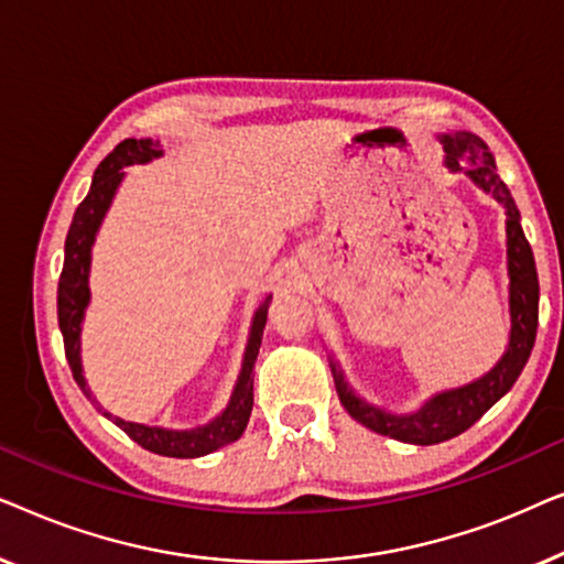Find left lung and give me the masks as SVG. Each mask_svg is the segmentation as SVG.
<instances>
[{"label":"left lung","instance_id":"left-lung-1","mask_svg":"<svg viewBox=\"0 0 564 564\" xmlns=\"http://www.w3.org/2000/svg\"><path fill=\"white\" fill-rule=\"evenodd\" d=\"M438 143L444 145V166L449 172H462L475 187L490 195L506 213V264H508V313H511V330H508V346L503 357L496 361L490 372L477 380L462 384V388L434 392L419 411L392 413L388 408L367 403L357 395L341 372V365L328 357L330 372H334L336 392L341 405L349 411L354 421L367 426L375 434L398 438V442L429 446L442 444L446 438L459 436L485 411H490L513 382L519 380L521 369L527 367L529 354L534 349L536 323H539V276L531 246L523 236L521 213L516 207L511 192L498 176L496 159L482 143V138L467 130H449L438 133Z\"/></svg>","mask_w":564,"mask_h":564}]
</instances>
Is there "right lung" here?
I'll return each mask as SVG.
<instances>
[{
	"label": "right lung",
	"instance_id": "right-lung-1",
	"mask_svg": "<svg viewBox=\"0 0 564 564\" xmlns=\"http://www.w3.org/2000/svg\"><path fill=\"white\" fill-rule=\"evenodd\" d=\"M159 156H164V149H161L159 141H151V138H141V141H135V138H126V141L115 145L110 156L97 166L89 195L82 199L79 207H76L72 228H68V236H66L64 272H61V280H58V328L61 334H64V349H66V359H68V367H72L74 380L91 403H97V398L91 395L82 369V326H84V318H87V307L91 300V292H89L91 249H95L99 226H102L105 215L110 210L122 180H126V172H122V169L133 164H149V161ZM269 303H272V295L261 300L257 313H253L249 341H246V351L241 361V372L236 377L228 405L223 408L213 421H207L205 426H195V429H164V426H145V423L122 421L118 415L105 411L107 419H110L115 426L126 431L135 444H141L143 449H149L153 454H161V457H176V459L205 457V454H210L215 449H220V446L241 438L253 408V361L259 357Z\"/></svg>",
	"mask_w": 564,
	"mask_h": 564
}]
</instances>
